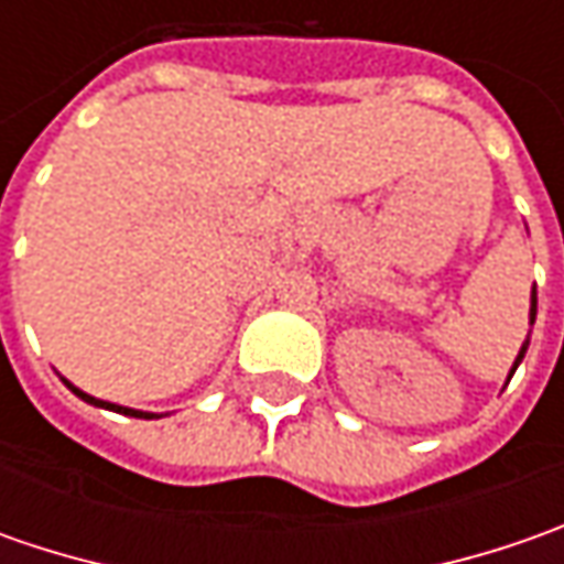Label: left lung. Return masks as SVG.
Instances as JSON below:
<instances>
[{"instance_id": "8db88e82", "label": "left lung", "mask_w": 564, "mask_h": 564, "mask_svg": "<svg viewBox=\"0 0 564 564\" xmlns=\"http://www.w3.org/2000/svg\"><path fill=\"white\" fill-rule=\"evenodd\" d=\"M533 319H536V285H533V292H531V326H533ZM528 345H531V336L524 338V345H521V351H518V358H514V364H511L509 379L514 377V370H518V364H521V360H524V355H528Z\"/></svg>"}]
</instances>
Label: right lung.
<instances>
[{"mask_svg":"<svg viewBox=\"0 0 564 564\" xmlns=\"http://www.w3.org/2000/svg\"><path fill=\"white\" fill-rule=\"evenodd\" d=\"M62 382H65V386H68V389L75 392L77 399L87 401V404H94V408H106V411H116V414H128V417H147V421H150V417H163V414H153V411H138V408H124V404H112V401L94 399V395L80 392L75 382H68V379H65V377H62Z\"/></svg>","mask_w":564,"mask_h":564,"instance_id":"right-lung-1","label":"right lung"}]
</instances>
